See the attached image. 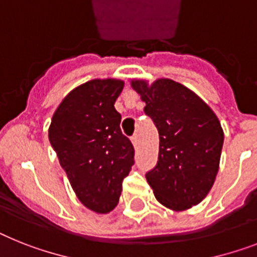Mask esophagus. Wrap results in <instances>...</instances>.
<instances>
[{
    "label": "esophagus",
    "mask_w": 257,
    "mask_h": 257,
    "mask_svg": "<svg viewBox=\"0 0 257 257\" xmlns=\"http://www.w3.org/2000/svg\"><path fill=\"white\" fill-rule=\"evenodd\" d=\"M131 142H133L134 147H138V144H139V138H138V135H134V137L131 138Z\"/></svg>",
    "instance_id": "obj_1"
}]
</instances>
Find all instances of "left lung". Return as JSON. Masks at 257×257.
<instances>
[{"mask_svg":"<svg viewBox=\"0 0 257 257\" xmlns=\"http://www.w3.org/2000/svg\"><path fill=\"white\" fill-rule=\"evenodd\" d=\"M159 131V158L146 179L156 200L176 211L198 205L219 168L223 130L214 111L192 90L160 78L131 82Z\"/></svg>","mask_w":257,"mask_h":257,"instance_id":"left-lung-1","label":"left lung"}]
</instances>
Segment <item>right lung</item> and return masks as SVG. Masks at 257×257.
I'll return each mask as SVG.
<instances>
[{
	"label": "right lung",
	"mask_w": 257,
	"mask_h": 257,
	"mask_svg": "<svg viewBox=\"0 0 257 257\" xmlns=\"http://www.w3.org/2000/svg\"><path fill=\"white\" fill-rule=\"evenodd\" d=\"M119 80H92L73 89L55 111L48 139L84 206L109 213L118 205L122 182L134 165L133 143L120 131L114 107Z\"/></svg>",
	"instance_id": "add662e5"
}]
</instances>
